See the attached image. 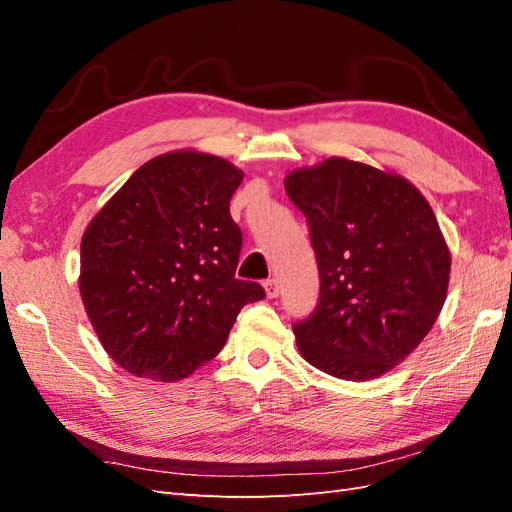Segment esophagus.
Wrapping results in <instances>:
<instances>
[{
	"label": "esophagus",
	"instance_id": "esophagus-1",
	"mask_svg": "<svg viewBox=\"0 0 512 512\" xmlns=\"http://www.w3.org/2000/svg\"><path fill=\"white\" fill-rule=\"evenodd\" d=\"M264 288H266V297L268 299H275L279 295V281L277 279H268L266 284H264Z\"/></svg>",
	"mask_w": 512,
	"mask_h": 512
}]
</instances>
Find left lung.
<instances>
[{
  "label": "left lung",
  "instance_id": "obj_1",
  "mask_svg": "<svg viewBox=\"0 0 512 512\" xmlns=\"http://www.w3.org/2000/svg\"><path fill=\"white\" fill-rule=\"evenodd\" d=\"M306 215L321 292L292 325L301 356L334 378L369 380L405 361L447 299L451 253L424 195L398 173L328 158L286 176Z\"/></svg>",
  "mask_w": 512,
  "mask_h": 512
}]
</instances>
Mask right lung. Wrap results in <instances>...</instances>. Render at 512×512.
Masks as SVG:
<instances>
[{"label":"right lung","mask_w":512,"mask_h":512,"mask_svg":"<svg viewBox=\"0 0 512 512\" xmlns=\"http://www.w3.org/2000/svg\"><path fill=\"white\" fill-rule=\"evenodd\" d=\"M244 173L193 149L132 173L81 239L79 290L105 352L129 374L180 380L222 350L246 303L242 231L228 204Z\"/></svg>","instance_id":"1"}]
</instances>
